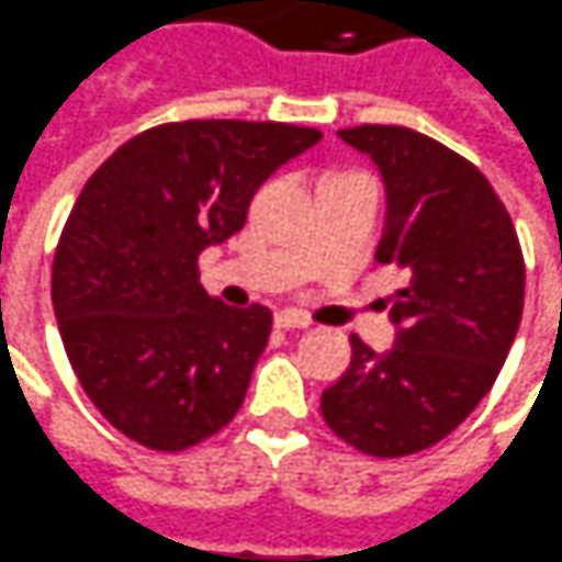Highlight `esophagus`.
<instances>
[{
	"instance_id": "esophagus-1",
	"label": "esophagus",
	"mask_w": 562,
	"mask_h": 562,
	"mask_svg": "<svg viewBox=\"0 0 562 562\" xmlns=\"http://www.w3.org/2000/svg\"><path fill=\"white\" fill-rule=\"evenodd\" d=\"M274 325L278 327H308L312 322H308L303 312H296V308H284V312H278V315H274Z\"/></svg>"
}]
</instances>
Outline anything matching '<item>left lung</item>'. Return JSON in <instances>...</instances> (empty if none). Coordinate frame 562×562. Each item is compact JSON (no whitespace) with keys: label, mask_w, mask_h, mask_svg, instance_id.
Instances as JSON below:
<instances>
[{"label":"left lung","mask_w":562,"mask_h":562,"mask_svg":"<svg viewBox=\"0 0 562 562\" xmlns=\"http://www.w3.org/2000/svg\"><path fill=\"white\" fill-rule=\"evenodd\" d=\"M337 135L378 167V262L408 284L390 303L393 349L374 352L352 334V361L322 414L364 454L402 458L446 439L492 390L522 318V250L498 194L461 154L405 126Z\"/></svg>","instance_id":"left-lung-1"}]
</instances>
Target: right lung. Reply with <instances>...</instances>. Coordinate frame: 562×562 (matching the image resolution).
<instances>
[{
  "label": "right lung",
  "mask_w": 562,
  "mask_h": 562,
  "mask_svg": "<svg viewBox=\"0 0 562 562\" xmlns=\"http://www.w3.org/2000/svg\"><path fill=\"white\" fill-rule=\"evenodd\" d=\"M318 142L288 123H167L120 145L79 191L52 303L79 386L123 436L182 451L237 414L272 312L213 300L198 256L240 232L256 188Z\"/></svg>",
  "instance_id": "right-lung-1"
}]
</instances>
